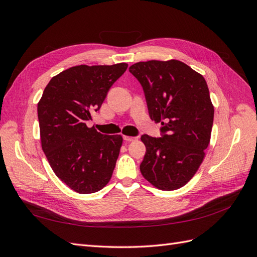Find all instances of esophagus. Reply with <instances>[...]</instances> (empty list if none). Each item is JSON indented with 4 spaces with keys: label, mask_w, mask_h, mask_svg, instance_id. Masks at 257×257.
<instances>
[{
    "label": "esophagus",
    "mask_w": 257,
    "mask_h": 257,
    "mask_svg": "<svg viewBox=\"0 0 257 257\" xmlns=\"http://www.w3.org/2000/svg\"><path fill=\"white\" fill-rule=\"evenodd\" d=\"M123 139L125 142H133V141H136L137 137H131V136H123Z\"/></svg>",
    "instance_id": "1"
}]
</instances>
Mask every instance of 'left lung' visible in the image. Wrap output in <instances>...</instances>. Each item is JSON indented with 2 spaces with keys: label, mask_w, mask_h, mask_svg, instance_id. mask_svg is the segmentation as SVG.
Wrapping results in <instances>:
<instances>
[{
  "label": "left lung",
  "mask_w": 257,
  "mask_h": 257,
  "mask_svg": "<svg viewBox=\"0 0 257 257\" xmlns=\"http://www.w3.org/2000/svg\"><path fill=\"white\" fill-rule=\"evenodd\" d=\"M130 73L142 84L148 111L161 137L143 135L142 175L155 188L173 191L195 175L210 142L214 109L205 78L178 60L138 62Z\"/></svg>",
  "instance_id": "left-lung-1"
}]
</instances>
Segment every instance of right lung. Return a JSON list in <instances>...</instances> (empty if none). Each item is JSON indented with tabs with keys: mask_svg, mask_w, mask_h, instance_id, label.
<instances>
[{
	"mask_svg": "<svg viewBox=\"0 0 257 257\" xmlns=\"http://www.w3.org/2000/svg\"><path fill=\"white\" fill-rule=\"evenodd\" d=\"M126 63L78 65L54 76L37 105L43 151L61 181L80 194L109 182L122 145L121 135L88 127Z\"/></svg>",
	"mask_w": 257,
	"mask_h": 257,
	"instance_id": "1",
	"label": "right lung"
}]
</instances>
